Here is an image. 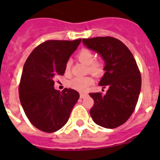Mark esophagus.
Returning <instances> with one entry per match:
<instances>
[{
    "instance_id": "1",
    "label": "esophagus",
    "mask_w": 160,
    "mask_h": 160,
    "mask_svg": "<svg viewBox=\"0 0 160 160\" xmlns=\"http://www.w3.org/2000/svg\"><path fill=\"white\" fill-rule=\"evenodd\" d=\"M87 94H84V93H81V94H80V98H84L85 97H87Z\"/></svg>"
}]
</instances>
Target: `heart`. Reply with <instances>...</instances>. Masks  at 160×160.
Listing matches in <instances>:
<instances>
[{"label":"heart","mask_w":160,"mask_h":160,"mask_svg":"<svg viewBox=\"0 0 160 160\" xmlns=\"http://www.w3.org/2000/svg\"><path fill=\"white\" fill-rule=\"evenodd\" d=\"M77 58L83 64L87 65L89 70L95 75H100L104 71L103 61L100 59L94 60V53L90 49L87 48H83L80 49L77 54ZM70 66H71V62L70 61H68L65 66V70L66 73L70 71ZM93 82H94V80L91 77H76L71 79L68 82V85L69 87L74 90H78V91H84L90 85L93 84Z\"/></svg>","instance_id":"1"}]
</instances>
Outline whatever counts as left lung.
<instances>
[{
	"instance_id": "1",
	"label": "left lung",
	"mask_w": 160,
	"mask_h": 160,
	"mask_svg": "<svg viewBox=\"0 0 160 160\" xmlns=\"http://www.w3.org/2000/svg\"><path fill=\"white\" fill-rule=\"evenodd\" d=\"M88 49L99 53L105 61V73L99 86L108 87L105 95L90 93L94 101L90 116L105 128H118L135 111L141 90V75L135 59L121 41L112 37L82 39Z\"/></svg>"
}]
</instances>
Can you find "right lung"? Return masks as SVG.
Here are the masks:
<instances>
[{
  "mask_svg": "<svg viewBox=\"0 0 160 160\" xmlns=\"http://www.w3.org/2000/svg\"><path fill=\"white\" fill-rule=\"evenodd\" d=\"M81 41H46L32 50L24 65L20 101L29 122L40 131L53 133L61 129L78 100V92L73 89L55 90L53 78L64 74L68 59Z\"/></svg>",
  "mask_w": 160,
  "mask_h": 160,
  "instance_id": "1",
  "label": "right lung"
}]
</instances>
